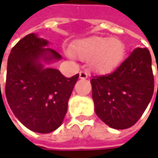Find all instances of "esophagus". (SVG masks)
Instances as JSON below:
<instances>
[{"label": "esophagus", "instance_id": "1", "mask_svg": "<svg viewBox=\"0 0 158 158\" xmlns=\"http://www.w3.org/2000/svg\"><path fill=\"white\" fill-rule=\"evenodd\" d=\"M79 77L81 79H86V78H88V73L86 71H81L79 73Z\"/></svg>", "mask_w": 158, "mask_h": 158}]
</instances>
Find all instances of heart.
Returning a JSON list of instances; mask_svg holds the SVG:
<instances>
[{"instance_id": "b5f03b06", "label": "heart", "mask_w": 158, "mask_h": 158, "mask_svg": "<svg viewBox=\"0 0 158 158\" xmlns=\"http://www.w3.org/2000/svg\"><path fill=\"white\" fill-rule=\"evenodd\" d=\"M71 53L83 60H90L92 68L106 72L118 65L125 53V46L117 39L90 37L79 40L71 47Z\"/></svg>"}]
</instances>
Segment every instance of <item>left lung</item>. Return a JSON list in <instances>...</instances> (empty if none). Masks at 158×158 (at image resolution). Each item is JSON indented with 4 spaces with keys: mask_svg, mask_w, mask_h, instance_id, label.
<instances>
[{
    "mask_svg": "<svg viewBox=\"0 0 158 158\" xmlns=\"http://www.w3.org/2000/svg\"><path fill=\"white\" fill-rule=\"evenodd\" d=\"M90 82L97 115L112 128L130 127L142 117L154 92L149 51L135 49L113 72L93 76Z\"/></svg>",
    "mask_w": 158,
    "mask_h": 158,
    "instance_id": "left-lung-1",
    "label": "left lung"
}]
</instances>
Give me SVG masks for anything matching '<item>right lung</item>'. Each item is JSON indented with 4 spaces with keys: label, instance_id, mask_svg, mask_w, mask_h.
Returning a JSON list of instances; mask_svg holds the SVG:
<instances>
[{
    "label": "right lung",
    "instance_id": "obj_1",
    "mask_svg": "<svg viewBox=\"0 0 158 158\" xmlns=\"http://www.w3.org/2000/svg\"><path fill=\"white\" fill-rule=\"evenodd\" d=\"M48 42L28 34L11 49L8 59L5 93L15 117L30 130L47 134L61 125L79 74L70 78L54 69H44L40 60L61 56L45 47ZM1 86V84H0Z\"/></svg>",
    "mask_w": 158,
    "mask_h": 158
}]
</instances>
